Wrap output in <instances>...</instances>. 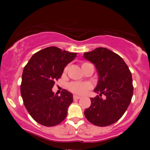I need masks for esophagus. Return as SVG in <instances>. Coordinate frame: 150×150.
Listing matches in <instances>:
<instances>
[{
    "label": "esophagus",
    "instance_id": "34e87169",
    "mask_svg": "<svg viewBox=\"0 0 150 150\" xmlns=\"http://www.w3.org/2000/svg\"><path fill=\"white\" fill-rule=\"evenodd\" d=\"M73 98H74V100H79L80 98H81V97H80V96H78L74 95V96H73Z\"/></svg>",
    "mask_w": 150,
    "mask_h": 150
}]
</instances>
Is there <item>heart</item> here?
<instances>
[{"instance_id": "b5f03b06", "label": "heart", "mask_w": 150, "mask_h": 150, "mask_svg": "<svg viewBox=\"0 0 150 150\" xmlns=\"http://www.w3.org/2000/svg\"><path fill=\"white\" fill-rule=\"evenodd\" d=\"M89 64L88 63H82L81 66L83 67L85 65ZM69 69V65H67L65 67L64 71H67ZM67 88L73 93L77 94V95H83L90 88H91V84L88 82H71L67 85Z\"/></svg>"}]
</instances>
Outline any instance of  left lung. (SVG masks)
I'll list each match as a JSON object with an SVG mask.
<instances>
[{
  "label": "left lung",
  "instance_id": "obj_1",
  "mask_svg": "<svg viewBox=\"0 0 150 150\" xmlns=\"http://www.w3.org/2000/svg\"><path fill=\"white\" fill-rule=\"evenodd\" d=\"M83 56L95 65L99 76L94 91L100 96L90 99L91 106L84 112L85 117L96 126H110L122 117L130 104L132 74L120 55L106 48H97Z\"/></svg>",
  "mask_w": 150,
  "mask_h": 150
}]
</instances>
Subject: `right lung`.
Listing matches in <instances>:
<instances>
[{
	"mask_svg": "<svg viewBox=\"0 0 150 150\" xmlns=\"http://www.w3.org/2000/svg\"><path fill=\"white\" fill-rule=\"evenodd\" d=\"M76 54L57 47H48L35 53L24 67L21 96L28 113L40 124L54 126L66 117L67 108L73 102L72 94L63 89L59 96L52 89Z\"/></svg>",
	"mask_w": 150,
	"mask_h": 150,
	"instance_id": "1",
	"label": "right lung"
}]
</instances>
